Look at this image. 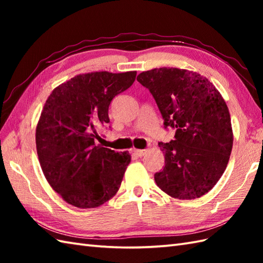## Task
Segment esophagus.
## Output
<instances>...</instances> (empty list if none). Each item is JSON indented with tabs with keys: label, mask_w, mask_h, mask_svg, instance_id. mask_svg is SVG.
Returning <instances> with one entry per match:
<instances>
[{
	"label": "esophagus",
	"mask_w": 263,
	"mask_h": 263,
	"mask_svg": "<svg viewBox=\"0 0 263 263\" xmlns=\"http://www.w3.org/2000/svg\"><path fill=\"white\" fill-rule=\"evenodd\" d=\"M135 154L137 156H139V157H142V156H144L147 154V150L146 149H136L135 150Z\"/></svg>",
	"instance_id": "34e87169"
}]
</instances>
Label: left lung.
Returning <instances> with one entry per match:
<instances>
[{
  "label": "left lung",
  "instance_id": "obj_1",
  "mask_svg": "<svg viewBox=\"0 0 263 263\" xmlns=\"http://www.w3.org/2000/svg\"><path fill=\"white\" fill-rule=\"evenodd\" d=\"M137 80L153 95L164 127L174 140L159 142L165 154L155 181L173 198L192 200L209 192L225 172L233 148L231 115L216 87L197 72L159 68Z\"/></svg>",
  "mask_w": 263,
  "mask_h": 263
}]
</instances>
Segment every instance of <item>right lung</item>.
Returning <instances> with one entry per match:
<instances>
[{
  "instance_id": "1",
  "label": "right lung",
  "mask_w": 263,
  "mask_h": 263,
  "mask_svg": "<svg viewBox=\"0 0 263 263\" xmlns=\"http://www.w3.org/2000/svg\"><path fill=\"white\" fill-rule=\"evenodd\" d=\"M137 72H92L72 78L47 98L36 128L37 154L49 185L78 208L102 205L120 189L131 156L96 146L108 107ZM110 127V126H109Z\"/></svg>"
}]
</instances>
